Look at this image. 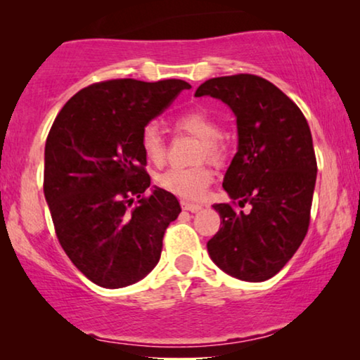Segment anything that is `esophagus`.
Masks as SVG:
<instances>
[{
    "label": "esophagus",
    "instance_id": "esophagus-1",
    "mask_svg": "<svg viewBox=\"0 0 360 360\" xmlns=\"http://www.w3.org/2000/svg\"><path fill=\"white\" fill-rule=\"evenodd\" d=\"M181 208H184L185 211H191V213H196V211L201 210V205L188 203V201H181Z\"/></svg>",
    "mask_w": 360,
    "mask_h": 360
}]
</instances>
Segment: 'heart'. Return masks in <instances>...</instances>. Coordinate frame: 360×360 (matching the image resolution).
<instances>
[{"label": "heart", "instance_id": "b5f03b06", "mask_svg": "<svg viewBox=\"0 0 360 360\" xmlns=\"http://www.w3.org/2000/svg\"><path fill=\"white\" fill-rule=\"evenodd\" d=\"M175 127L181 132L201 139L200 159L219 162L224 157V142L219 137V124L208 111L201 108L185 111L175 120ZM139 146L144 157L152 164L162 165L167 157V146L155 126H146L141 132ZM213 181V170L208 165L196 167H172L157 176V184L169 193L186 201H200Z\"/></svg>", "mask_w": 360, "mask_h": 360}]
</instances>
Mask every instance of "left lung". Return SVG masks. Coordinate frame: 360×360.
<instances>
[{
	"label": "left lung",
	"instance_id": "left-lung-1",
	"mask_svg": "<svg viewBox=\"0 0 360 360\" xmlns=\"http://www.w3.org/2000/svg\"><path fill=\"white\" fill-rule=\"evenodd\" d=\"M206 95L236 115L238 152L223 188L240 208L249 206L213 205L223 226L206 248L231 277L264 282L285 267L308 233L318 172L311 131L302 110L262 77L211 78L195 93Z\"/></svg>",
	"mask_w": 360,
	"mask_h": 360
}]
</instances>
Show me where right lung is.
I'll list each match as a JSON object with an SVG mask.
<instances>
[{"mask_svg":"<svg viewBox=\"0 0 360 360\" xmlns=\"http://www.w3.org/2000/svg\"><path fill=\"white\" fill-rule=\"evenodd\" d=\"M184 80H106L65 103L49 131L44 195L58 243L73 265L103 288L139 282L160 259L180 203L150 186L141 132L181 90Z\"/></svg>","mask_w":360,"mask_h":360,"instance_id":"right-lung-1","label":"right lung"}]
</instances>
